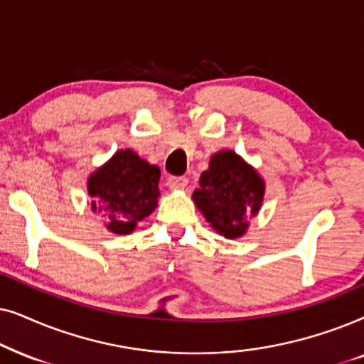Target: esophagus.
<instances>
[{"instance_id":"1","label":"esophagus","mask_w":364,"mask_h":364,"mask_svg":"<svg viewBox=\"0 0 364 364\" xmlns=\"http://www.w3.org/2000/svg\"><path fill=\"white\" fill-rule=\"evenodd\" d=\"M188 185V178L186 176H169L168 178V186L171 190H185Z\"/></svg>"}]
</instances>
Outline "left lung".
Here are the masks:
<instances>
[{
  "instance_id": "obj_1",
  "label": "left lung",
  "mask_w": 364,
  "mask_h": 364,
  "mask_svg": "<svg viewBox=\"0 0 364 364\" xmlns=\"http://www.w3.org/2000/svg\"><path fill=\"white\" fill-rule=\"evenodd\" d=\"M263 196L264 181L256 169L235 151H220L201 173L193 201L220 235L235 240L248 230L246 216H256Z\"/></svg>"
}]
</instances>
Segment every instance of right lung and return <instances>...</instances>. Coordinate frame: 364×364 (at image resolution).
Masks as SVG:
<instances>
[{"instance_id": "add662e5", "label": "right lung", "mask_w": 364, "mask_h": 364, "mask_svg": "<svg viewBox=\"0 0 364 364\" xmlns=\"http://www.w3.org/2000/svg\"><path fill=\"white\" fill-rule=\"evenodd\" d=\"M158 166L149 164L132 149H121L103 166L90 174L91 210L103 213L109 231L129 235L138 221L151 215L159 196Z\"/></svg>"}]
</instances>
